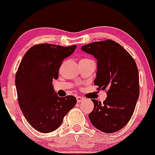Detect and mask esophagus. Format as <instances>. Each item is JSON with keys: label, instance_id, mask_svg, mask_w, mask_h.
Instances as JSON below:
<instances>
[{"label": "esophagus", "instance_id": "1", "mask_svg": "<svg viewBox=\"0 0 155 155\" xmlns=\"http://www.w3.org/2000/svg\"><path fill=\"white\" fill-rule=\"evenodd\" d=\"M84 100V98H83V97H77V102H78V103H79V102H83V101Z\"/></svg>", "mask_w": 155, "mask_h": 155}]
</instances>
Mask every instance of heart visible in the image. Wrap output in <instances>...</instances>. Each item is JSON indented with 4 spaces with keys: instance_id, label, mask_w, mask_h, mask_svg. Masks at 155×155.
<instances>
[{
    "instance_id": "b5f03b06",
    "label": "heart",
    "mask_w": 155,
    "mask_h": 155,
    "mask_svg": "<svg viewBox=\"0 0 155 155\" xmlns=\"http://www.w3.org/2000/svg\"><path fill=\"white\" fill-rule=\"evenodd\" d=\"M83 61H91L90 59H87V58H85V59H83Z\"/></svg>"
}]
</instances>
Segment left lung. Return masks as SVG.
I'll return each instance as SVG.
<instances>
[{
    "label": "left lung",
    "instance_id": "left-lung-1",
    "mask_svg": "<svg viewBox=\"0 0 155 155\" xmlns=\"http://www.w3.org/2000/svg\"><path fill=\"white\" fill-rule=\"evenodd\" d=\"M97 61L94 84L107 89V97L94 102L88 115L94 127L106 133L119 131L129 122L139 97V74L133 57L113 40L94 41L81 48Z\"/></svg>",
    "mask_w": 155,
    "mask_h": 155
}]
</instances>
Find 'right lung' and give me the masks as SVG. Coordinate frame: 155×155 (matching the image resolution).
Returning <instances> with one entry per match:
<instances>
[{"label":"right lung","instance_id":"add662e5","mask_svg":"<svg viewBox=\"0 0 155 155\" xmlns=\"http://www.w3.org/2000/svg\"><path fill=\"white\" fill-rule=\"evenodd\" d=\"M76 48L36 45L26 52L20 62L15 77L19 105L28 122L37 131H54L77 103L73 96L59 97L52 84L53 79H58L64 59Z\"/></svg>","mask_w":155,"mask_h":155}]
</instances>
